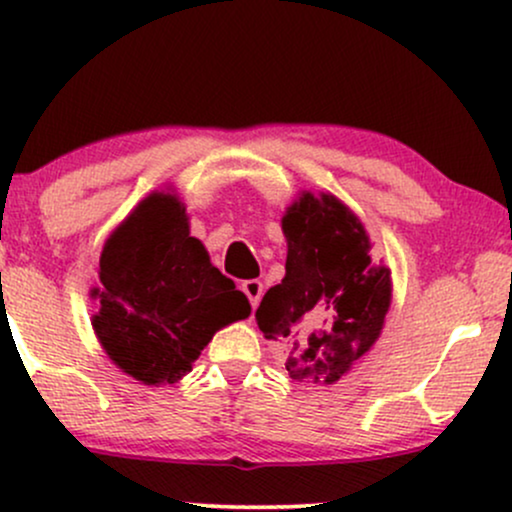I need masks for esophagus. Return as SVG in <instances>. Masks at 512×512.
<instances>
[{
	"mask_svg": "<svg viewBox=\"0 0 512 512\" xmlns=\"http://www.w3.org/2000/svg\"><path fill=\"white\" fill-rule=\"evenodd\" d=\"M242 292L246 294V297H249V302H251V306H258V302H261V297H263V282L261 280H244L242 282Z\"/></svg>",
	"mask_w": 512,
	"mask_h": 512,
	"instance_id": "esophagus-1",
	"label": "esophagus"
}]
</instances>
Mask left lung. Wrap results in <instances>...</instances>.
<instances>
[{"label":"left lung","instance_id":"left-lung-1","mask_svg":"<svg viewBox=\"0 0 512 512\" xmlns=\"http://www.w3.org/2000/svg\"><path fill=\"white\" fill-rule=\"evenodd\" d=\"M282 232L285 278L266 292L256 323L268 340H287L294 381L335 383L381 335L390 270L371 263L362 222L328 194H302Z\"/></svg>","mask_w":512,"mask_h":512}]
</instances>
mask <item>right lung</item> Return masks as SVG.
<instances>
[{"label":"right lung","instance_id":"add662e5","mask_svg":"<svg viewBox=\"0 0 512 512\" xmlns=\"http://www.w3.org/2000/svg\"><path fill=\"white\" fill-rule=\"evenodd\" d=\"M93 328L124 374L146 386L177 383L215 330L251 314L249 299L210 263L174 196L150 194L100 256Z\"/></svg>","mask_w":512,"mask_h":512}]
</instances>
